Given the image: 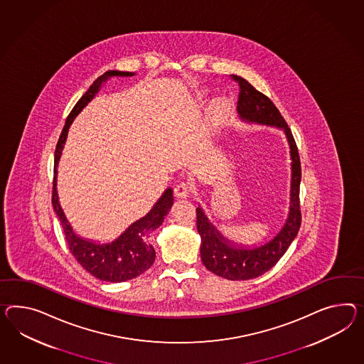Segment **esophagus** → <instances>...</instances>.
<instances>
[{
    "instance_id": "esophagus-1",
    "label": "esophagus",
    "mask_w": 364,
    "mask_h": 364,
    "mask_svg": "<svg viewBox=\"0 0 364 364\" xmlns=\"http://www.w3.org/2000/svg\"><path fill=\"white\" fill-rule=\"evenodd\" d=\"M174 193H176V196H177V198H179V199H183V198H187V196H190V193H191V186H190L188 183L181 182V183H178L176 188H174Z\"/></svg>"
}]
</instances>
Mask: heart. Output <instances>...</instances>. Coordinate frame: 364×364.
<instances>
[{"label": "heart", "instance_id": "obj_1", "mask_svg": "<svg viewBox=\"0 0 364 364\" xmlns=\"http://www.w3.org/2000/svg\"><path fill=\"white\" fill-rule=\"evenodd\" d=\"M216 109H218V111H219V109H220V104H219V103L215 104L214 111H213V112H216Z\"/></svg>", "mask_w": 364, "mask_h": 364}]
</instances>
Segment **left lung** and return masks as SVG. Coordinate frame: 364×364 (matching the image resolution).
Masks as SVG:
<instances>
[{
	"label": "left lung",
	"mask_w": 364,
	"mask_h": 364,
	"mask_svg": "<svg viewBox=\"0 0 364 364\" xmlns=\"http://www.w3.org/2000/svg\"><path fill=\"white\" fill-rule=\"evenodd\" d=\"M232 77L240 87L237 100V113L240 119L242 122L282 129L289 144L291 159L289 213L282 228L269 242L255 247L235 244L218 231L200 205L196 208V228L200 235V259L205 268L227 280H251L273 268L299 233L301 225V162L291 131L276 105L245 79L236 75H232Z\"/></svg>",
	"instance_id": "obj_1"
}]
</instances>
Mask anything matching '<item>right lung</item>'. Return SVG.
Wrapping results in <instances>:
<instances>
[{"mask_svg": "<svg viewBox=\"0 0 364 364\" xmlns=\"http://www.w3.org/2000/svg\"><path fill=\"white\" fill-rule=\"evenodd\" d=\"M134 73L128 71H116L111 70L104 73L95 80L88 91L80 97V100L75 104L73 111L65 120V128L58 141L55 150V162H54V182H53V207L56 216L59 218L68 248L74 255L75 259L94 277L108 282H122L132 280L142 274L145 270L149 269L156 259V251L153 245L148 242L150 232L157 230L164 222L165 216L168 214L173 205V188L168 187L164 194L159 196V200L151 207L148 214L132 223L124 232L114 239L113 242H97L88 240L76 235L67 220L63 208L59 203L58 191H56V174H58V162L62 156V150L67 140V133L74 122L75 117L82 112L84 107L94 99L100 91L102 85L109 77L120 76L128 77L133 76Z\"/></svg>", "mask_w": 364, "mask_h": 364, "instance_id": "right-lung-1", "label": "right lung"}]
</instances>
